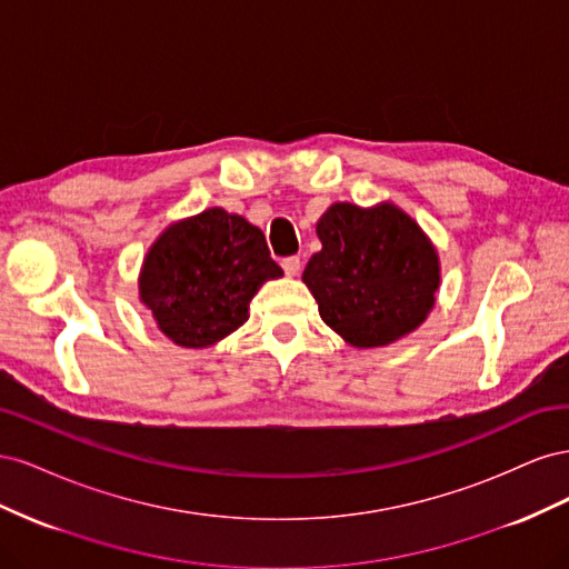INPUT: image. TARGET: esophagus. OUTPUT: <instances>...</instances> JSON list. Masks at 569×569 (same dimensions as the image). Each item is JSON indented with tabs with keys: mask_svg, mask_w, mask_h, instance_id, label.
<instances>
[{
	"mask_svg": "<svg viewBox=\"0 0 569 569\" xmlns=\"http://www.w3.org/2000/svg\"><path fill=\"white\" fill-rule=\"evenodd\" d=\"M282 270H284V274H289V278H295V274L301 272V258L299 256L282 258Z\"/></svg>",
	"mask_w": 569,
	"mask_h": 569,
	"instance_id": "obj_1",
	"label": "esophagus"
}]
</instances>
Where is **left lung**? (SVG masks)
<instances>
[{
	"instance_id": "obj_1",
	"label": "left lung",
	"mask_w": 569,
	"mask_h": 569,
	"mask_svg": "<svg viewBox=\"0 0 569 569\" xmlns=\"http://www.w3.org/2000/svg\"><path fill=\"white\" fill-rule=\"evenodd\" d=\"M322 249L303 270L320 318L351 347H385L416 330L435 306L439 258L391 203H335L318 220Z\"/></svg>"
}]
</instances>
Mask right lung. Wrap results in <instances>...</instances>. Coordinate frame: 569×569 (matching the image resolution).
I'll use <instances>...</instances> for the list:
<instances>
[{
	"mask_svg": "<svg viewBox=\"0 0 569 569\" xmlns=\"http://www.w3.org/2000/svg\"><path fill=\"white\" fill-rule=\"evenodd\" d=\"M280 274L261 230L209 209L157 239L144 258L140 297L166 337L201 349L244 325L258 287Z\"/></svg>",
	"mask_w": 569,
	"mask_h": 569,
	"instance_id": "1",
	"label": "right lung"
}]
</instances>
